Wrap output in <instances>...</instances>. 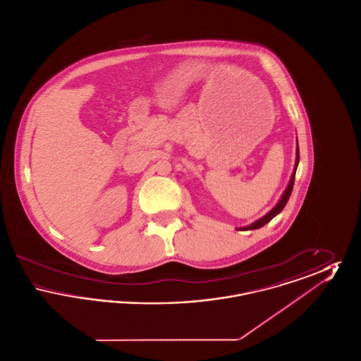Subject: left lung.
<instances>
[{
  "label": "left lung",
  "instance_id": "obj_1",
  "mask_svg": "<svg viewBox=\"0 0 361 361\" xmlns=\"http://www.w3.org/2000/svg\"><path fill=\"white\" fill-rule=\"evenodd\" d=\"M298 162H299V149H298V152H296V164H295V166H296V168H298ZM296 168H295V172L292 174L291 181H290L288 187L286 189L284 195L281 196V200L277 203V206H276L272 211H269L264 218H261V219L256 221L255 224H252L250 226H246V227L240 228V230H256V228H259V227H262L264 224L271 222L279 212H281V209L286 207L287 202H288V199H290V196H291L292 188H293V181H295V173H296Z\"/></svg>",
  "mask_w": 361,
  "mask_h": 361
}]
</instances>
